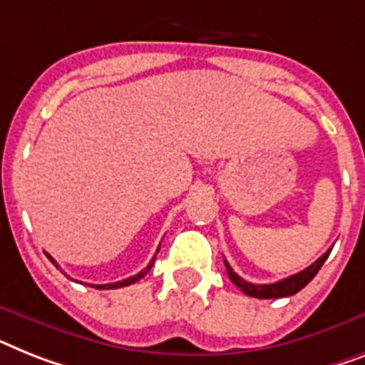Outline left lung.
I'll use <instances>...</instances> for the list:
<instances>
[{"instance_id": "1", "label": "left lung", "mask_w": 365, "mask_h": 365, "mask_svg": "<svg viewBox=\"0 0 365 365\" xmlns=\"http://www.w3.org/2000/svg\"><path fill=\"white\" fill-rule=\"evenodd\" d=\"M330 252H332V250H328L327 254L321 255L315 263L309 264L308 269H304L302 272L293 274V276H289V278L282 279V282H276V284H264V285L250 284V282L240 278L239 274L231 269L230 263H227L225 259H224V263H225V269H227V274H230V279L240 289V291H242V293L255 298H284V297H291V294L298 293L300 289L306 287V285L315 278V274L319 272V269L323 267L327 257L330 255Z\"/></svg>"}]
</instances>
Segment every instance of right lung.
<instances>
[{"mask_svg":"<svg viewBox=\"0 0 365 365\" xmlns=\"http://www.w3.org/2000/svg\"><path fill=\"white\" fill-rule=\"evenodd\" d=\"M160 250V248H158ZM158 250H156V254H158ZM156 257V255H155ZM155 257L150 259V263L147 264L145 269L141 270V272H138L135 274V276H130V278H126V279H121V282H115V284H106V285H91V287H95V289H119V287H126V285H132V284H135V282H140L141 278H143V276H145L147 272H149L150 270V267H153V263H155ZM52 259V257H50ZM52 263L56 264V261H53L52 259ZM57 267V264H56Z\"/></svg>","mask_w":365,"mask_h":365,"instance_id":"right-lung-1","label":"right lung"}]
</instances>
